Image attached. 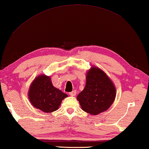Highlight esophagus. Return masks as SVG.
<instances>
[{
    "label": "esophagus",
    "instance_id": "1",
    "mask_svg": "<svg viewBox=\"0 0 149 149\" xmlns=\"http://www.w3.org/2000/svg\"><path fill=\"white\" fill-rule=\"evenodd\" d=\"M69 95H71V96H75V95H76V91H72V92H70L69 93Z\"/></svg>",
    "mask_w": 149,
    "mask_h": 149
}]
</instances>
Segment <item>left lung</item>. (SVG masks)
Here are the masks:
<instances>
[{"label":"left lung","mask_w":149,"mask_h":149,"mask_svg":"<svg viewBox=\"0 0 149 149\" xmlns=\"http://www.w3.org/2000/svg\"><path fill=\"white\" fill-rule=\"evenodd\" d=\"M115 97L116 89L112 81L101 70L92 67L87 74L84 89L77 99L83 110L97 115L107 110Z\"/></svg>","instance_id":"left-lung-1"}]
</instances>
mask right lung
Listing matches in <instances>:
<instances>
[{
	"label": "right lung",
	"instance_id": "1",
	"mask_svg": "<svg viewBox=\"0 0 149 149\" xmlns=\"http://www.w3.org/2000/svg\"><path fill=\"white\" fill-rule=\"evenodd\" d=\"M28 96L34 107L44 112H52L58 110L62 100L68 95L54 87L50 77L42 75L33 81Z\"/></svg>",
	"mask_w": 149,
	"mask_h": 149
}]
</instances>
